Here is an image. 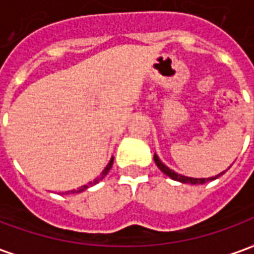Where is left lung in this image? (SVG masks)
I'll list each match as a JSON object with an SVG mask.
<instances>
[{
    "label": "left lung",
    "mask_w": 254,
    "mask_h": 254,
    "mask_svg": "<svg viewBox=\"0 0 254 254\" xmlns=\"http://www.w3.org/2000/svg\"><path fill=\"white\" fill-rule=\"evenodd\" d=\"M154 160L155 163H156V166L159 167L160 171H163L166 176L170 177L171 180H174V181H178L181 182V184H191V185H201V184H205L207 181H213V180H216L218 177H220L222 174H224V171H222L220 174H218V176L215 177H209V178H193V177H187V176H182V174H178V173H176L174 170H171V169H169L167 166L162 162V160L159 159V156L155 154L154 155Z\"/></svg>",
    "instance_id": "8db88e82"
}]
</instances>
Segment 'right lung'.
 <instances>
[{
	"label": "right lung",
	"instance_id": "1",
	"mask_svg": "<svg viewBox=\"0 0 254 254\" xmlns=\"http://www.w3.org/2000/svg\"><path fill=\"white\" fill-rule=\"evenodd\" d=\"M113 162H114V158H111L110 162H109V165H107L105 167V170L102 171V173H100V176L98 177V178H95V180L92 182H89V184H87V185H83V187H80V188H78V189H73V190L65 191V193H66V194H69V193H81V191L87 190V189H88L89 187H94V185H96L98 182L102 181V180H103V178H105V177L107 176V173L110 171L111 166H113Z\"/></svg>",
	"mask_w": 254,
	"mask_h": 254
}]
</instances>
